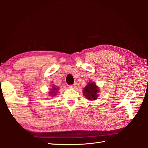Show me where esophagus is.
<instances>
[{"instance_id":"obj_1","label":"esophagus","mask_w":148,"mask_h":148,"mask_svg":"<svg viewBox=\"0 0 148 148\" xmlns=\"http://www.w3.org/2000/svg\"><path fill=\"white\" fill-rule=\"evenodd\" d=\"M76 86H77V84L74 83V84H72V85H70V86L69 87H70V88H75Z\"/></svg>"}]
</instances>
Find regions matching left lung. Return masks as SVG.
Instances as JSON below:
<instances>
[{"label": "left lung", "instance_id": "1", "mask_svg": "<svg viewBox=\"0 0 148 148\" xmlns=\"http://www.w3.org/2000/svg\"><path fill=\"white\" fill-rule=\"evenodd\" d=\"M99 88L94 82H89L83 89V94L86 99L89 101L96 100L99 96Z\"/></svg>", "mask_w": 148, "mask_h": 148}]
</instances>
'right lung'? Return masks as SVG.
Returning a JSON list of instances; mask_svg holds the SVG:
<instances>
[{"label":"right lung","mask_w":148,"mask_h":148,"mask_svg":"<svg viewBox=\"0 0 148 148\" xmlns=\"http://www.w3.org/2000/svg\"><path fill=\"white\" fill-rule=\"evenodd\" d=\"M52 88L51 89H50V91H49V92H48V94L49 96L53 97L57 95L58 91H59V88H58V87H57L56 86H55L54 84H52Z\"/></svg>","instance_id":"obj_1"}]
</instances>
